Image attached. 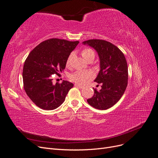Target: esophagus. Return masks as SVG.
Segmentation results:
<instances>
[{
  "mask_svg": "<svg viewBox=\"0 0 158 158\" xmlns=\"http://www.w3.org/2000/svg\"><path fill=\"white\" fill-rule=\"evenodd\" d=\"M74 86L75 87H78L79 88H83V85H80V84H74Z\"/></svg>",
  "mask_w": 158,
  "mask_h": 158,
  "instance_id": "1",
  "label": "esophagus"
}]
</instances>
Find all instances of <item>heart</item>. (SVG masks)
I'll list each match as a JSON object with an SVG mask.
<instances>
[{
  "instance_id": "heart-1",
  "label": "heart",
  "mask_w": 158,
  "mask_h": 158,
  "mask_svg": "<svg viewBox=\"0 0 158 158\" xmlns=\"http://www.w3.org/2000/svg\"><path fill=\"white\" fill-rule=\"evenodd\" d=\"M81 53H82V56L84 57V59L85 60H88L90 59H94L95 58L94 51L89 48L84 49L82 51V52H81ZM72 56H73V54H70L69 56V58L67 59V60H66V66H69ZM94 76V74L93 73V72L90 70H88V71L78 70V71L74 72L73 73L70 74L69 75V78L70 79V80L73 81V82H74L79 84H84L85 83H86L89 80L93 78Z\"/></svg>"
}]
</instances>
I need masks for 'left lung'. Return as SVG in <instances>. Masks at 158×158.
Returning a JSON list of instances; mask_svg holds the SVG:
<instances>
[{
    "mask_svg": "<svg viewBox=\"0 0 158 158\" xmlns=\"http://www.w3.org/2000/svg\"><path fill=\"white\" fill-rule=\"evenodd\" d=\"M97 51L100 70L95 82L102 84V89H94L93 97L87 100L93 107L106 110L113 107L125 93L128 84V66L125 56L117 46L102 40L83 42Z\"/></svg>",
    "mask_w": 158,
    "mask_h": 158,
    "instance_id": "1",
    "label": "left lung"
}]
</instances>
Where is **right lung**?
Here are the masks:
<instances>
[{"mask_svg":"<svg viewBox=\"0 0 158 158\" xmlns=\"http://www.w3.org/2000/svg\"><path fill=\"white\" fill-rule=\"evenodd\" d=\"M78 41L52 38L41 42L28 55L23 68V88L37 107L44 110L59 107L64 102L73 84L63 80L52 83V75H59Z\"/></svg>","mask_w":158,"mask_h":158,"instance_id":"obj_1","label":"right lung"}]
</instances>
